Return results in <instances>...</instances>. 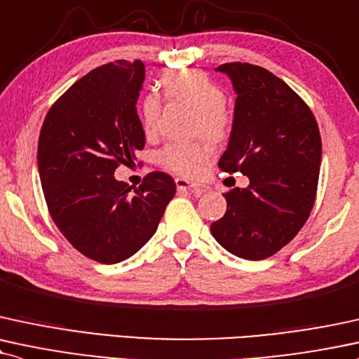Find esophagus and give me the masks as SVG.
I'll use <instances>...</instances> for the list:
<instances>
[{
    "mask_svg": "<svg viewBox=\"0 0 359 359\" xmlns=\"http://www.w3.org/2000/svg\"><path fill=\"white\" fill-rule=\"evenodd\" d=\"M175 185H177V189H179L180 192H184V191H197V192L204 191V187H202V185L194 184V182H191V180L182 179V177L175 179Z\"/></svg>",
    "mask_w": 359,
    "mask_h": 359,
    "instance_id": "esophagus-1",
    "label": "esophagus"
}]
</instances>
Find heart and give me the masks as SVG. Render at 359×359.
<instances>
[{
	"instance_id": "1",
	"label": "heart",
	"mask_w": 359,
	"mask_h": 359,
	"mask_svg": "<svg viewBox=\"0 0 359 359\" xmlns=\"http://www.w3.org/2000/svg\"><path fill=\"white\" fill-rule=\"evenodd\" d=\"M163 95L168 100L187 102L197 110L196 132H202L212 142H221L231 132L232 118L224 109L226 95L209 76L197 70L172 72L162 79ZM162 102L157 95H147L142 103V122L147 135H155L161 125ZM212 149L204 142L170 144L158 155V162L167 170L191 177L209 161Z\"/></svg>"
}]
</instances>
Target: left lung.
I'll return each instance as SVG.
<instances>
[{
	"label": "left lung",
	"mask_w": 359,
	"mask_h": 359,
	"mask_svg": "<svg viewBox=\"0 0 359 359\" xmlns=\"http://www.w3.org/2000/svg\"><path fill=\"white\" fill-rule=\"evenodd\" d=\"M237 95L231 138L219 158L224 172L249 177L224 194L227 210L210 224L214 239L237 257L259 261L283 249L308 221L316 198L321 135L303 98L266 68H215Z\"/></svg>",
	"instance_id": "left-lung-1"
}]
</instances>
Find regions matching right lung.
Here are the masks:
<instances>
[{"instance_id": "add662e5", "label": "right lung", "mask_w": 359, "mask_h": 359, "mask_svg": "<svg viewBox=\"0 0 359 359\" xmlns=\"http://www.w3.org/2000/svg\"><path fill=\"white\" fill-rule=\"evenodd\" d=\"M145 80L140 60H116L75 81L53 103L38 140V170L60 232L83 256L116 264L149 243L175 182L150 172L132 192L114 174L145 145L135 103Z\"/></svg>"}]
</instances>
